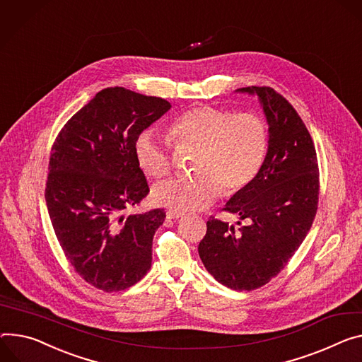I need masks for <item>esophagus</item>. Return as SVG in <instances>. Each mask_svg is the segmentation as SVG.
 <instances>
[{"instance_id": "1", "label": "esophagus", "mask_w": 362, "mask_h": 362, "mask_svg": "<svg viewBox=\"0 0 362 362\" xmlns=\"http://www.w3.org/2000/svg\"><path fill=\"white\" fill-rule=\"evenodd\" d=\"M166 216H168V219H179V218L182 216V214L173 212V211H168V212H166Z\"/></svg>"}]
</instances>
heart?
Listing matches in <instances>:
<instances>
[{
  "label": "heart",
  "instance_id": "b5f03b06",
  "mask_svg": "<svg viewBox=\"0 0 362 362\" xmlns=\"http://www.w3.org/2000/svg\"><path fill=\"white\" fill-rule=\"evenodd\" d=\"M170 136L180 147L198 148L194 176L172 177L151 190L157 205L179 214L208 206L222 189L229 194L248 186L269 148V127L261 115L214 107H196L177 117ZM134 153L141 170L153 179L172 169L169 141L154 129L139 136Z\"/></svg>",
  "mask_w": 362,
  "mask_h": 362
}]
</instances>
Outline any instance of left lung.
I'll use <instances>...</instances> for the list:
<instances>
[{"instance_id":"obj_1","label":"left lung","mask_w":362,"mask_h":362,"mask_svg":"<svg viewBox=\"0 0 362 362\" xmlns=\"http://www.w3.org/2000/svg\"><path fill=\"white\" fill-rule=\"evenodd\" d=\"M235 92L258 98L269 124L267 156L255 179L225 204L240 228L211 216L198 251L216 281L243 291L269 283L306 238L317 209L319 169L306 125L280 93L269 86Z\"/></svg>"}]
</instances>
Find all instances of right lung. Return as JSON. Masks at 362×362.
<instances>
[{"mask_svg": "<svg viewBox=\"0 0 362 362\" xmlns=\"http://www.w3.org/2000/svg\"><path fill=\"white\" fill-rule=\"evenodd\" d=\"M170 108L163 98L107 88L64 124L52 147L49 216L72 267L96 288L125 290L151 267L153 237L166 214L124 211L148 193L136 140Z\"/></svg>", "mask_w": 362, "mask_h": 362, "instance_id": "add662e5", "label": "right lung"}]
</instances>
